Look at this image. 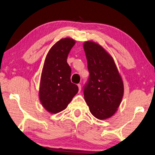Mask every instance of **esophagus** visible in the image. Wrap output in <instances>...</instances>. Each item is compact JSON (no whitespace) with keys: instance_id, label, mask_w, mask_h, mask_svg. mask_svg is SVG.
I'll list each match as a JSON object with an SVG mask.
<instances>
[{"instance_id":"esophagus-1","label":"esophagus","mask_w":155,"mask_h":155,"mask_svg":"<svg viewBox=\"0 0 155 155\" xmlns=\"http://www.w3.org/2000/svg\"><path fill=\"white\" fill-rule=\"evenodd\" d=\"M78 91L81 92V84H78Z\"/></svg>"}]
</instances>
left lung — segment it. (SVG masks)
<instances>
[{"label":"left lung","mask_w":155,"mask_h":155,"mask_svg":"<svg viewBox=\"0 0 155 155\" xmlns=\"http://www.w3.org/2000/svg\"><path fill=\"white\" fill-rule=\"evenodd\" d=\"M90 76L83 87L85 102L90 112L99 119L114 114L124 95V83L111 56L99 44H83Z\"/></svg>","instance_id":"left-lung-1"}]
</instances>
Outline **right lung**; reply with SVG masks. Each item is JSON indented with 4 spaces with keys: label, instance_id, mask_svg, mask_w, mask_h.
Listing matches in <instances>:
<instances>
[{
    "label": "right lung",
    "instance_id": "right-lung-1",
    "mask_svg": "<svg viewBox=\"0 0 155 155\" xmlns=\"http://www.w3.org/2000/svg\"><path fill=\"white\" fill-rule=\"evenodd\" d=\"M75 41L63 38L51 47L45 58L41 74L39 98L45 109L58 113L67 107L78 92V87L71 82L72 70L67 58Z\"/></svg>",
    "mask_w": 155,
    "mask_h": 155
}]
</instances>
